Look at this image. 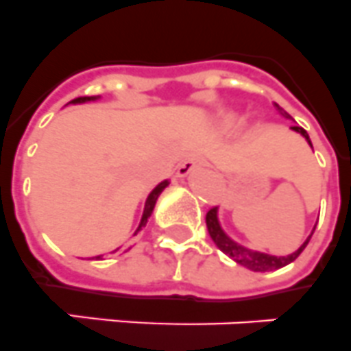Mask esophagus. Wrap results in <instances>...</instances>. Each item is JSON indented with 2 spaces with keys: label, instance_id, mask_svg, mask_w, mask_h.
<instances>
[{
  "label": "esophagus",
  "instance_id": "34e87169",
  "mask_svg": "<svg viewBox=\"0 0 351 351\" xmlns=\"http://www.w3.org/2000/svg\"><path fill=\"white\" fill-rule=\"evenodd\" d=\"M203 164L202 157H189L185 158L184 162H182L180 166H178V176H189L191 173H193L194 169H198L199 166Z\"/></svg>",
  "mask_w": 351,
  "mask_h": 351
}]
</instances>
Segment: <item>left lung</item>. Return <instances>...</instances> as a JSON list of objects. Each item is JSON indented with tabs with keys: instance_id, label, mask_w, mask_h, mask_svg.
<instances>
[{
	"instance_id": "left-lung-1",
	"label": "left lung",
	"mask_w": 351,
	"mask_h": 351,
	"mask_svg": "<svg viewBox=\"0 0 351 351\" xmlns=\"http://www.w3.org/2000/svg\"><path fill=\"white\" fill-rule=\"evenodd\" d=\"M275 107H276V110L280 112L282 116L287 117V119H291V116L284 110V108L278 107L276 103H275ZM291 130L298 132L300 135H303V137H305V141L308 143V146L312 148V143H311V139H308V134L303 130L302 126H291ZM207 230H208V235L212 237V241L216 243L217 248L225 253V255H228L230 258H234V261L237 262V264H241V266L248 267V269H252V271H261V273H264V271L280 269V267L287 266V264H291L293 261H296L300 253H302L303 250H305V246L308 244V241H311L312 234H314V230H312V234L308 235L307 239H305V243H303L302 246L296 250V252L291 253V255L276 257V255L255 252V250H250V248H246V246H241L239 243H235L234 239H230V237L225 234V230L221 228V223H219V217H217L216 207L210 208V210L207 212Z\"/></svg>"
}]
</instances>
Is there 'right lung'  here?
Segmentation results:
<instances>
[{
	"label": "right lung",
	"mask_w": 351,
	"mask_h": 351,
	"mask_svg": "<svg viewBox=\"0 0 351 351\" xmlns=\"http://www.w3.org/2000/svg\"><path fill=\"white\" fill-rule=\"evenodd\" d=\"M98 98H99V96H82V98H75V99H73V101H69V103H73V105H76V103H89V101H96V99H98ZM167 185H169V182H167V180L160 182V184H158L157 187H155V189H153L152 193L148 194V198H146V203H144L143 217H141V223H139V226H137V230H135L134 235L141 234V232L144 230V226H146V223H148L149 216H152L153 208H155V203H157L158 196H160V193L164 189H166ZM128 250H130V248H128ZM128 250H125V252H128ZM116 252H117V250H114V252H112V253H116ZM94 258H96V261H101L103 255H98V257H94Z\"/></svg>",
	"instance_id": "add662e5"
}]
</instances>
